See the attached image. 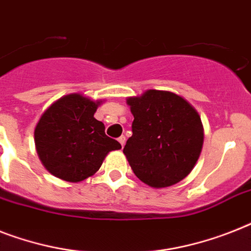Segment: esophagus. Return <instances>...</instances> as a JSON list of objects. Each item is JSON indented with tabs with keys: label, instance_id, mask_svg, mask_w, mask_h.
Wrapping results in <instances>:
<instances>
[{
	"label": "esophagus",
	"instance_id": "obj_1",
	"mask_svg": "<svg viewBox=\"0 0 251 251\" xmlns=\"http://www.w3.org/2000/svg\"><path fill=\"white\" fill-rule=\"evenodd\" d=\"M119 142H120V144H121L122 147L125 146V143H126V138H125V136H124V135L120 136V138H119Z\"/></svg>",
	"mask_w": 251,
	"mask_h": 251
}]
</instances>
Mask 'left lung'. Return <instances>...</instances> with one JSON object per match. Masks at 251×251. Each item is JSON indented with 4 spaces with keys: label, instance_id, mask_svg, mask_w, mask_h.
<instances>
[{
    "label": "left lung",
    "instance_id": "left-lung-1",
    "mask_svg": "<svg viewBox=\"0 0 251 251\" xmlns=\"http://www.w3.org/2000/svg\"><path fill=\"white\" fill-rule=\"evenodd\" d=\"M126 103L134 121L124 153L134 174L157 189L183 180L202 150L199 112L178 94L154 89L129 97Z\"/></svg>",
    "mask_w": 251,
    "mask_h": 251
}]
</instances>
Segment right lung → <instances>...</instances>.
Returning <instances> with one entry per match:
<instances>
[{
	"label": "right lung",
	"mask_w": 251,
	"mask_h": 251,
	"mask_svg": "<svg viewBox=\"0 0 251 251\" xmlns=\"http://www.w3.org/2000/svg\"><path fill=\"white\" fill-rule=\"evenodd\" d=\"M104 100L81 93L64 95L42 113L34 127L38 157L50 174L69 183L94 175L111 151L121 144L105 135L104 124L94 117Z\"/></svg>",
	"instance_id": "obj_1"
}]
</instances>
